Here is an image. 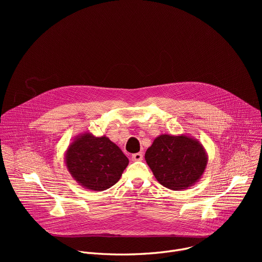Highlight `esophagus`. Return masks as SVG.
I'll use <instances>...</instances> for the list:
<instances>
[{
	"mask_svg": "<svg viewBox=\"0 0 262 262\" xmlns=\"http://www.w3.org/2000/svg\"><path fill=\"white\" fill-rule=\"evenodd\" d=\"M132 160L135 161V162L142 161V160H143V154H142V152H138V154L133 155V156H132Z\"/></svg>",
	"mask_w": 262,
	"mask_h": 262,
	"instance_id": "esophagus-1",
	"label": "esophagus"
}]
</instances>
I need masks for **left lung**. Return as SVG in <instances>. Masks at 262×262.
I'll return each instance as SVG.
<instances>
[{
  "mask_svg": "<svg viewBox=\"0 0 262 262\" xmlns=\"http://www.w3.org/2000/svg\"><path fill=\"white\" fill-rule=\"evenodd\" d=\"M145 160L157 180L165 188L189 189L202 177L208 156L204 146L186 135L163 134L147 149Z\"/></svg>",
  "mask_w": 262,
  "mask_h": 262,
  "instance_id": "1",
  "label": "left lung"
}]
</instances>
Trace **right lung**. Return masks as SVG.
I'll return each instance as SVG.
<instances>
[{"mask_svg":"<svg viewBox=\"0 0 262 262\" xmlns=\"http://www.w3.org/2000/svg\"><path fill=\"white\" fill-rule=\"evenodd\" d=\"M64 160L73 179L94 192L113 186L128 165V159L115 143L105 136L95 137L90 132L73 138Z\"/></svg>","mask_w":262,"mask_h":262,"instance_id":"add662e5","label":"right lung"}]
</instances>
